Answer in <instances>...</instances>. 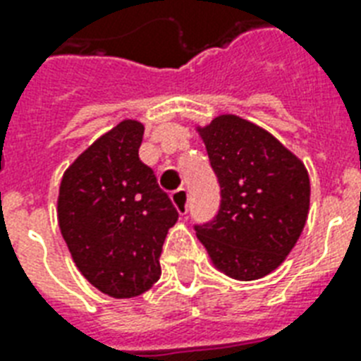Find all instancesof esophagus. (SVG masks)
<instances>
[{"mask_svg":"<svg viewBox=\"0 0 361 361\" xmlns=\"http://www.w3.org/2000/svg\"><path fill=\"white\" fill-rule=\"evenodd\" d=\"M172 204H174L176 209H178V214L185 215L187 209H189V192H187V189L181 187V189L172 192Z\"/></svg>","mask_w":361,"mask_h":361,"instance_id":"esophagus-1","label":"esophagus"}]
</instances>
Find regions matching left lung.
<instances>
[{
  "label": "left lung",
  "mask_w": 361,
  "mask_h": 361,
  "mask_svg": "<svg viewBox=\"0 0 361 361\" xmlns=\"http://www.w3.org/2000/svg\"><path fill=\"white\" fill-rule=\"evenodd\" d=\"M221 187L214 219L195 225L219 271L255 281L279 268L309 214V174L268 130L238 116L198 127Z\"/></svg>",
  "instance_id": "1"
}]
</instances>
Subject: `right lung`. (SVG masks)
Segmentation results:
<instances>
[{
  "instance_id": "right-lung-1",
  "label": "right lung",
  "mask_w": 361,
  "mask_h": 361,
  "mask_svg": "<svg viewBox=\"0 0 361 361\" xmlns=\"http://www.w3.org/2000/svg\"><path fill=\"white\" fill-rule=\"evenodd\" d=\"M144 125L123 120L80 153L59 185V231L80 274L112 298L144 294L178 212L138 157Z\"/></svg>"
}]
</instances>
